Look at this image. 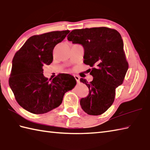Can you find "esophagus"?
I'll return each mask as SVG.
<instances>
[{"mask_svg": "<svg viewBox=\"0 0 150 150\" xmlns=\"http://www.w3.org/2000/svg\"><path fill=\"white\" fill-rule=\"evenodd\" d=\"M74 78L76 80V81H77L78 83V82L79 81V76H77V75H74Z\"/></svg>", "mask_w": 150, "mask_h": 150, "instance_id": "obj_1", "label": "esophagus"}]
</instances>
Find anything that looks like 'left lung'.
<instances>
[{"label":"left lung","mask_w":150,"mask_h":150,"mask_svg":"<svg viewBox=\"0 0 150 150\" xmlns=\"http://www.w3.org/2000/svg\"><path fill=\"white\" fill-rule=\"evenodd\" d=\"M67 39L82 45L84 63L92 67L93 81L80 79L89 90L80 100L81 108L88 115H102L112 105L116 88L123 83L128 69L122 37L116 30L98 27L74 30Z\"/></svg>","instance_id":"left-lung-1"}]
</instances>
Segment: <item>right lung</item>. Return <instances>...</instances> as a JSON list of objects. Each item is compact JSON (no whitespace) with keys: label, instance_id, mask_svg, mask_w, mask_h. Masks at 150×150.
Segmentation results:
<instances>
[{"label":"right lung","instance_id":"1","mask_svg":"<svg viewBox=\"0 0 150 150\" xmlns=\"http://www.w3.org/2000/svg\"><path fill=\"white\" fill-rule=\"evenodd\" d=\"M70 32L55 31L33 35L27 40L12 61L9 85L18 103L33 114H43L57 108L64 94L76 84L72 76L57 75L48 80L43 75L44 65L53 61V50Z\"/></svg>","mask_w":150,"mask_h":150}]
</instances>
